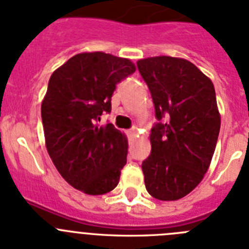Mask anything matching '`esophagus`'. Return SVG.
Segmentation results:
<instances>
[{"label": "esophagus", "mask_w": 249, "mask_h": 249, "mask_svg": "<svg viewBox=\"0 0 249 249\" xmlns=\"http://www.w3.org/2000/svg\"><path fill=\"white\" fill-rule=\"evenodd\" d=\"M137 134H138L137 127H133V129L129 130V135H130V137H137Z\"/></svg>", "instance_id": "1"}]
</instances>
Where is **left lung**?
I'll use <instances>...</instances> for the list:
<instances>
[{"label":"left lung","mask_w":249,"mask_h":249,"mask_svg":"<svg viewBox=\"0 0 249 249\" xmlns=\"http://www.w3.org/2000/svg\"><path fill=\"white\" fill-rule=\"evenodd\" d=\"M150 90L158 123L142 169L148 193L178 200L199 184L211 165L220 129L214 85L190 61L155 56L137 62Z\"/></svg>","instance_id":"8db88e82"}]
</instances>
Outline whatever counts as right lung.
Wrapping results in <instances>:
<instances>
[{
    "label": "right lung",
    "mask_w": 249,
    "mask_h": 249,
    "mask_svg": "<svg viewBox=\"0 0 249 249\" xmlns=\"http://www.w3.org/2000/svg\"><path fill=\"white\" fill-rule=\"evenodd\" d=\"M135 70L129 59L95 51L72 56L50 77L41 104L47 153L62 178L89 196L111 192L126 164V135L98 122L111 110L116 84Z\"/></svg>",
    "instance_id": "1"
}]
</instances>
